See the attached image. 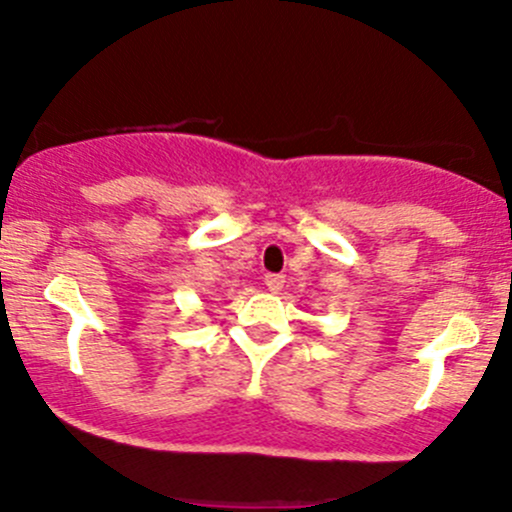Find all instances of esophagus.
Returning a JSON list of instances; mask_svg holds the SVG:
<instances>
[{"label":"esophagus","mask_w":512,"mask_h":512,"mask_svg":"<svg viewBox=\"0 0 512 512\" xmlns=\"http://www.w3.org/2000/svg\"><path fill=\"white\" fill-rule=\"evenodd\" d=\"M283 283H286V278H283L281 273H268V276H266V286H268V291H271V293L281 291Z\"/></svg>","instance_id":"1"}]
</instances>
